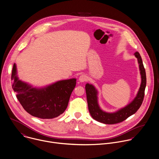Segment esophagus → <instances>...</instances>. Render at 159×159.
<instances>
[{
	"mask_svg": "<svg viewBox=\"0 0 159 159\" xmlns=\"http://www.w3.org/2000/svg\"><path fill=\"white\" fill-rule=\"evenodd\" d=\"M79 80L81 82H85L87 80V75H85V74H82L81 75L79 78Z\"/></svg>",
	"mask_w": 159,
	"mask_h": 159,
	"instance_id": "obj_1",
	"label": "esophagus"
}]
</instances>
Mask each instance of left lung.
Instances as JSON below:
<instances>
[{
    "label": "left lung",
    "instance_id": "left-lung-1",
    "mask_svg": "<svg viewBox=\"0 0 159 159\" xmlns=\"http://www.w3.org/2000/svg\"><path fill=\"white\" fill-rule=\"evenodd\" d=\"M138 60L142 82L137 96L134 100L125 107L114 113H107L100 109L97 100V90L92 84L85 85L87 100L89 112L93 119L105 124H115L120 123L134 114L142 103L146 87V73L143 65L141 56L138 52L134 53Z\"/></svg>",
    "mask_w": 159,
    "mask_h": 159
}]
</instances>
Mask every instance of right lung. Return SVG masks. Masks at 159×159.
Listing matches in <instances>:
<instances>
[{
	"mask_svg": "<svg viewBox=\"0 0 159 159\" xmlns=\"http://www.w3.org/2000/svg\"><path fill=\"white\" fill-rule=\"evenodd\" d=\"M11 80L12 89L24 110L31 116L43 119L55 118L64 112L76 85V79H71L41 89L34 88L19 80L15 64Z\"/></svg>",
	"mask_w": 159,
	"mask_h": 159,
	"instance_id": "1",
	"label": "right lung"
}]
</instances>
